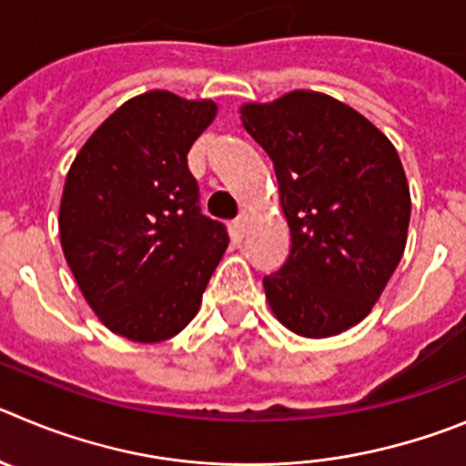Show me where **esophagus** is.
<instances>
[{"label": "esophagus", "mask_w": 466, "mask_h": 466, "mask_svg": "<svg viewBox=\"0 0 466 466\" xmlns=\"http://www.w3.org/2000/svg\"><path fill=\"white\" fill-rule=\"evenodd\" d=\"M248 223H250V213L241 211L238 213V218L234 220V232H237L238 237H243V234L248 232Z\"/></svg>", "instance_id": "34e87169"}]
</instances>
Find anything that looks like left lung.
I'll list each match as a JSON object with an SVG mask.
<instances>
[{"instance_id":"8db88e82","label":"left lung","mask_w":466,"mask_h":466,"mask_svg":"<svg viewBox=\"0 0 466 466\" xmlns=\"http://www.w3.org/2000/svg\"><path fill=\"white\" fill-rule=\"evenodd\" d=\"M241 124L267 151L292 250L264 278L273 315L303 338L359 324L400 264L411 198L390 140L345 103L289 91L241 106Z\"/></svg>"}]
</instances>
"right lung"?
I'll use <instances>...</instances> for the list:
<instances>
[{"instance_id": "add662e5", "label": "right lung", "mask_w": 466, "mask_h": 466, "mask_svg": "<svg viewBox=\"0 0 466 466\" xmlns=\"http://www.w3.org/2000/svg\"><path fill=\"white\" fill-rule=\"evenodd\" d=\"M213 101L147 91L94 130L59 207L62 250L82 297L116 336L160 342L198 315L229 237L199 211L188 169Z\"/></svg>"}]
</instances>
